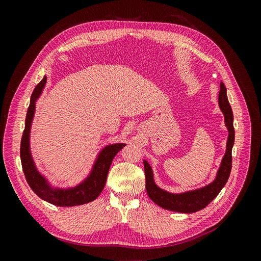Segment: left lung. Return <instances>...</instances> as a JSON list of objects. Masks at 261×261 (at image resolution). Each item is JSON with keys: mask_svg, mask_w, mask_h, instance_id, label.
I'll use <instances>...</instances> for the list:
<instances>
[{"mask_svg": "<svg viewBox=\"0 0 261 261\" xmlns=\"http://www.w3.org/2000/svg\"><path fill=\"white\" fill-rule=\"evenodd\" d=\"M218 101L221 111L224 115V123L228 132V136L226 140L225 154L221 161L216 178L210 184L184 193H169L155 184L152 169L150 164L144 160L147 194L149 198L161 208L180 213L197 212L206 208L226 184L232 169V148L234 145L235 133L233 126V112L230 103H228L226 88L223 83L220 84Z\"/></svg>", "mask_w": 261, "mask_h": 261, "instance_id": "1", "label": "left lung"}]
</instances>
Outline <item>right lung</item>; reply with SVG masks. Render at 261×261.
Listing matches in <instances>:
<instances>
[{
	"mask_svg": "<svg viewBox=\"0 0 261 261\" xmlns=\"http://www.w3.org/2000/svg\"><path fill=\"white\" fill-rule=\"evenodd\" d=\"M46 84V76L39 83L31 94L30 105L26 115L25 130L20 143V160L22 171L30 188L37 196L46 202L59 207H74L93 201L103 191L108 173L116 153L125 147L124 143L107 145L100 150L91 171L84 180L74 187H55L50 184L43 174L36 167L30 151V129L36 112V102L41 96Z\"/></svg>",
	"mask_w": 261,
	"mask_h": 261,
	"instance_id": "obj_1",
	"label": "right lung"
}]
</instances>
